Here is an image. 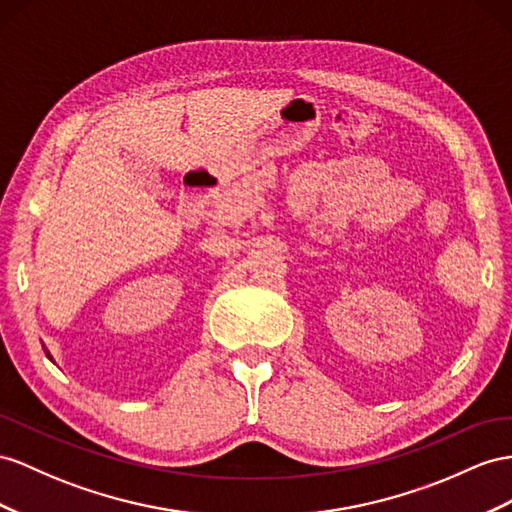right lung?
<instances>
[{
    "label": "right lung",
    "instance_id": "add662e5",
    "mask_svg": "<svg viewBox=\"0 0 512 512\" xmlns=\"http://www.w3.org/2000/svg\"><path fill=\"white\" fill-rule=\"evenodd\" d=\"M45 352H47V350H45ZM47 357H49V359H51V355H49V352H47ZM51 361H54V359H51Z\"/></svg>",
    "mask_w": 512,
    "mask_h": 512
}]
</instances>
